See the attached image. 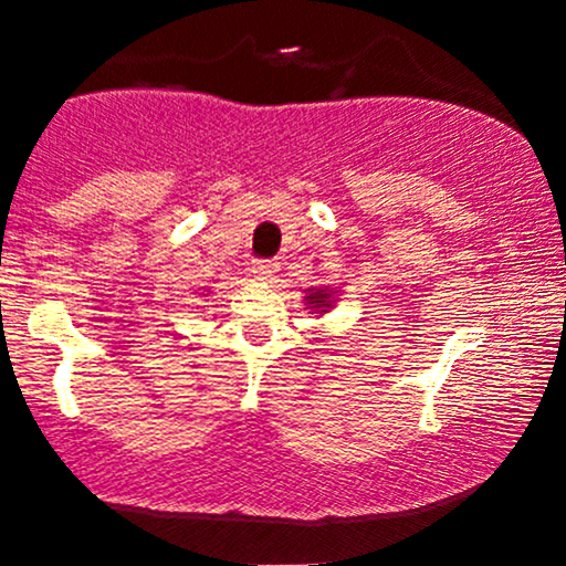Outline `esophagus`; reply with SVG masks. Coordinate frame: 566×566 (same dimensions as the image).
Returning <instances> with one entry per match:
<instances>
[{
  "label": "esophagus",
  "mask_w": 566,
  "mask_h": 566,
  "mask_svg": "<svg viewBox=\"0 0 566 566\" xmlns=\"http://www.w3.org/2000/svg\"><path fill=\"white\" fill-rule=\"evenodd\" d=\"M279 271V263L276 261H255L252 263V274L258 279H271Z\"/></svg>",
  "instance_id": "obj_1"
}]
</instances>
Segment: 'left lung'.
Here are the masks:
<instances>
[{
	"label": "left lung",
	"mask_w": 566,
	"mask_h": 566,
	"mask_svg": "<svg viewBox=\"0 0 566 566\" xmlns=\"http://www.w3.org/2000/svg\"><path fill=\"white\" fill-rule=\"evenodd\" d=\"M335 303V290L329 287H308L305 290V305L308 308H314V314L319 311V314H327L329 308H333Z\"/></svg>",
	"instance_id": "8db88e82"
}]
</instances>
